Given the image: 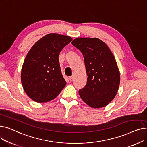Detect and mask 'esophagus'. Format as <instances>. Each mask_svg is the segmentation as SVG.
<instances>
[{
  "label": "esophagus",
  "instance_id": "1",
  "mask_svg": "<svg viewBox=\"0 0 147 147\" xmlns=\"http://www.w3.org/2000/svg\"><path fill=\"white\" fill-rule=\"evenodd\" d=\"M69 81H70V82H72V81L74 80V77H73V76L69 77Z\"/></svg>",
  "mask_w": 147,
  "mask_h": 147
}]
</instances>
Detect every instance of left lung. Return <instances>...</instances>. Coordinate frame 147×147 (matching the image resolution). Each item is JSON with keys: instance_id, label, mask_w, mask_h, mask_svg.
<instances>
[{"instance_id": "left-lung-1", "label": "left lung", "mask_w": 147, "mask_h": 147, "mask_svg": "<svg viewBox=\"0 0 147 147\" xmlns=\"http://www.w3.org/2000/svg\"><path fill=\"white\" fill-rule=\"evenodd\" d=\"M71 43L82 53L88 76L86 86L79 91L80 98L92 108L105 107L116 95L120 82L114 55L98 38L78 37Z\"/></svg>"}]
</instances>
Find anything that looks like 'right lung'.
I'll list each match as a JSON object with an SVG mask.
<instances>
[{"label": "right lung", "mask_w": 147, "mask_h": 147, "mask_svg": "<svg viewBox=\"0 0 147 147\" xmlns=\"http://www.w3.org/2000/svg\"><path fill=\"white\" fill-rule=\"evenodd\" d=\"M72 40L69 36L50 33L30 49L22 67L21 79L26 94L34 101H50L66 85L58 57L61 50Z\"/></svg>", "instance_id": "right-lung-1"}]
</instances>
